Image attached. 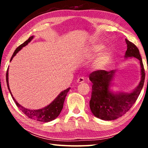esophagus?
I'll return each instance as SVG.
<instances>
[{
  "instance_id": "obj_1",
  "label": "esophagus",
  "mask_w": 148,
  "mask_h": 148,
  "mask_svg": "<svg viewBox=\"0 0 148 148\" xmlns=\"http://www.w3.org/2000/svg\"><path fill=\"white\" fill-rule=\"evenodd\" d=\"M84 78L83 77H78V78L77 79V83H78V84H81V83H83V82H84Z\"/></svg>"
}]
</instances>
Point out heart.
<instances>
[{
  "mask_svg": "<svg viewBox=\"0 0 148 148\" xmlns=\"http://www.w3.org/2000/svg\"><path fill=\"white\" fill-rule=\"evenodd\" d=\"M103 45L97 43V42L92 43L88 48V54L90 57H94L100 52L93 62V67L96 70H102L105 69L111 62L113 59L112 52L109 49H104L102 51L101 50L103 49Z\"/></svg>",
  "mask_w": 148,
  "mask_h": 148,
  "instance_id": "heart-1",
  "label": "heart"
}]
</instances>
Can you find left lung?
<instances>
[{"instance_id": "left-lung-1", "label": "left lung", "mask_w": 148, "mask_h": 148, "mask_svg": "<svg viewBox=\"0 0 148 148\" xmlns=\"http://www.w3.org/2000/svg\"><path fill=\"white\" fill-rule=\"evenodd\" d=\"M125 42L127 49L125 57H134L139 60L141 79L138 86L131 92H114L110 90V87L116 71H97L89 75V79L92 84L90 109L95 117L102 120L116 119L127 113L135 103L144 86L145 71L139 50L127 39H125Z\"/></svg>"}]
</instances>
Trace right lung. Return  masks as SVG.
Returning a JSON list of instances; mask_svg holds the SVG:
<instances>
[{"instance_id": "obj_1", "label": "right lung", "mask_w": 148, "mask_h": 148, "mask_svg": "<svg viewBox=\"0 0 148 148\" xmlns=\"http://www.w3.org/2000/svg\"><path fill=\"white\" fill-rule=\"evenodd\" d=\"M33 38L34 36H31V37H29V38L27 40H26L24 43L21 44L19 47H17V49L15 50L14 53L12 55L10 61H12V59L14 58V56L18 53V51H20L23 47L27 46V45L33 39ZM6 84L7 86H8L9 92L11 95L12 99H13L15 103L16 104L17 106L19 108L20 110H21V112H23L24 114H25L27 117H29V118L41 122H49L51 121H53V120L56 119L57 117L59 116V115L61 113L62 108H63L64 102L65 98H66V95L69 91L70 89H71L69 87V88L65 89L64 91L60 92L58 96H57L51 103L49 105H47V106L43 108L38 110H29L25 108L22 106L21 105H20L18 102L16 101V100L14 99L13 95H12V92L10 91V89L9 87L8 68L6 72Z\"/></svg>"}]
</instances>
